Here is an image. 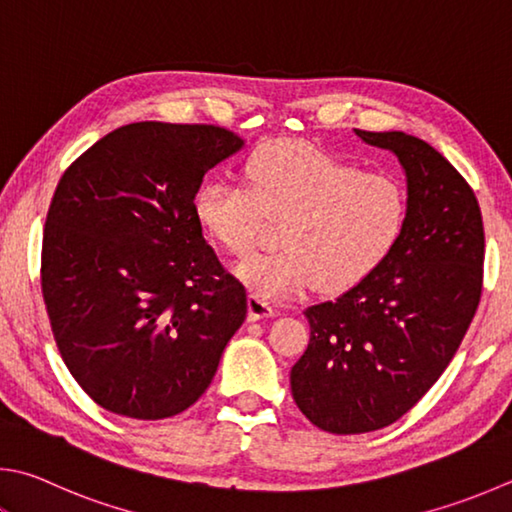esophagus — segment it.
Returning a JSON list of instances; mask_svg holds the SVG:
<instances>
[{
    "instance_id": "obj_1",
    "label": "esophagus",
    "mask_w": 512,
    "mask_h": 512,
    "mask_svg": "<svg viewBox=\"0 0 512 512\" xmlns=\"http://www.w3.org/2000/svg\"><path fill=\"white\" fill-rule=\"evenodd\" d=\"M273 315H277V311L266 300H262V297H257V295L248 297V320L250 322L273 318Z\"/></svg>"
}]
</instances>
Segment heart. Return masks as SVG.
Segmentation results:
<instances>
[{
	"mask_svg": "<svg viewBox=\"0 0 512 512\" xmlns=\"http://www.w3.org/2000/svg\"><path fill=\"white\" fill-rule=\"evenodd\" d=\"M401 183L320 147L277 141L253 154L246 188L226 179L201 183L194 217L230 255L255 246L264 219L280 221L273 253L253 255L235 275L262 300H286L318 284L345 291L385 262L405 228Z\"/></svg>",
	"mask_w": 512,
	"mask_h": 512,
	"instance_id": "obj_1",
	"label": "heart"
}]
</instances>
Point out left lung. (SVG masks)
Wrapping results in <instances>:
<instances>
[{"instance_id": "8db88e82", "label": "left lung", "mask_w": 512, "mask_h": 512, "mask_svg": "<svg viewBox=\"0 0 512 512\" xmlns=\"http://www.w3.org/2000/svg\"><path fill=\"white\" fill-rule=\"evenodd\" d=\"M356 136L401 163L407 215L374 273L304 311L311 338L291 369V392L331 434L380 430L421 401L466 336L483 280L481 210L452 163L405 132Z\"/></svg>"}]
</instances>
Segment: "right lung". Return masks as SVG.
Returning a JSON list of instances; mask_svg holds the SVG:
<instances>
[{
  "instance_id": "add662e5",
  "label": "right lung",
  "mask_w": 512,
  "mask_h": 512,
  "mask_svg": "<svg viewBox=\"0 0 512 512\" xmlns=\"http://www.w3.org/2000/svg\"><path fill=\"white\" fill-rule=\"evenodd\" d=\"M244 141L215 125L118 127L58 183L42 241L53 338L105 410L159 421L188 410L246 320V288L194 217L208 170Z\"/></svg>"
}]
</instances>
